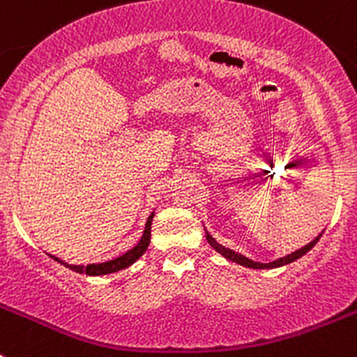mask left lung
Segmentation results:
<instances>
[{"label":"left lung","mask_w":357,"mask_h":357,"mask_svg":"<svg viewBox=\"0 0 357 357\" xmlns=\"http://www.w3.org/2000/svg\"><path fill=\"white\" fill-rule=\"evenodd\" d=\"M319 237H321V235H319ZM319 237H316V238H314L312 242H309V244H307V245H303V248H302V249H298V251L291 252V255L284 256V258H279V259H275V261H272V263H256V261H252V259L245 258V256L238 255V252H235V251H231V249H228V248H223V245H221V244H218V242L214 241V238L211 237L209 234H207V242H209V244L213 245V248L216 249L218 252H221V255H223L225 258H227V259H230V261H235V263H238V265L251 266V268H275V266L288 265V263L295 261V259H298L300 256H303V255H305V252H309L310 249H312L314 245H316V242L319 241Z\"/></svg>","instance_id":"left-lung-1"}]
</instances>
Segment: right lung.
<instances>
[{
	"instance_id": "right-lung-1",
	"label": "right lung",
	"mask_w": 357,
	"mask_h": 357,
	"mask_svg": "<svg viewBox=\"0 0 357 357\" xmlns=\"http://www.w3.org/2000/svg\"><path fill=\"white\" fill-rule=\"evenodd\" d=\"M151 220H153V214H151L150 218H148L146 221V227H144V234L143 237H141V241L137 242V245H134L130 251H127L126 255L119 256V258L112 259V261H106V263H98V265H68V263L61 261L59 258H55V256H52L54 259H57V261H61L62 265H66L68 268H71V271L78 272V274H86V275H105V274H112V272H116V271H122V268H127L129 265H132L134 261H136L137 258H139L141 255H143L144 251H146L148 244H150V234H151Z\"/></svg>"
}]
</instances>
